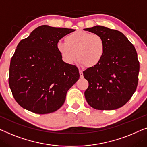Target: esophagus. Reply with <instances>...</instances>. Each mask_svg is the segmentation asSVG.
<instances>
[{
  "label": "esophagus",
  "instance_id": "esophagus-1",
  "mask_svg": "<svg viewBox=\"0 0 147 147\" xmlns=\"http://www.w3.org/2000/svg\"><path fill=\"white\" fill-rule=\"evenodd\" d=\"M79 74H80V77H83V73L82 70H79Z\"/></svg>",
  "mask_w": 147,
  "mask_h": 147
}]
</instances>
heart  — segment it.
I'll return each instance as SVG.
<instances>
[{
  "mask_svg": "<svg viewBox=\"0 0 147 147\" xmlns=\"http://www.w3.org/2000/svg\"><path fill=\"white\" fill-rule=\"evenodd\" d=\"M57 49L65 62L72 64L76 59L87 67L97 65L104 57L106 45L100 35L78 30L65 38V41H59Z\"/></svg>",
  "mask_w": 147,
  "mask_h": 147,
  "instance_id": "1",
  "label": "heart"
}]
</instances>
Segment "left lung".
<instances>
[{
    "label": "left lung",
    "instance_id": "left-lung-1",
    "mask_svg": "<svg viewBox=\"0 0 147 147\" xmlns=\"http://www.w3.org/2000/svg\"><path fill=\"white\" fill-rule=\"evenodd\" d=\"M100 35L106 50L101 61L83 71L88 87L84 92L90 106L112 110L124 106L136 90L139 61L136 49L121 32L102 26L84 29Z\"/></svg>",
    "mask_w": 147,
    "mask_h": 147
}]
</instances>
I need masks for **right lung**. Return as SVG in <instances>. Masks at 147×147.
I'll list each match as a JSON object with an SVG mask.
<instances>
[{"mask_svg":"<svg viewBox=\"0 0 147 147\" xmlns=\"http://www.w3.org/2000/svg\"><path fill=\"white\" fill-rule=\"evenodd\" d=\"M75 31L39 26L20 41L10 61L8 83L21 107L32 112H54L64 104L67 91L79 78L78 68L62 60L60 39Z\"/></svg>","mask_w":147,"mask_h":147,"instance_id":"right-lung-1","label":"right lung"}]
</instances>
